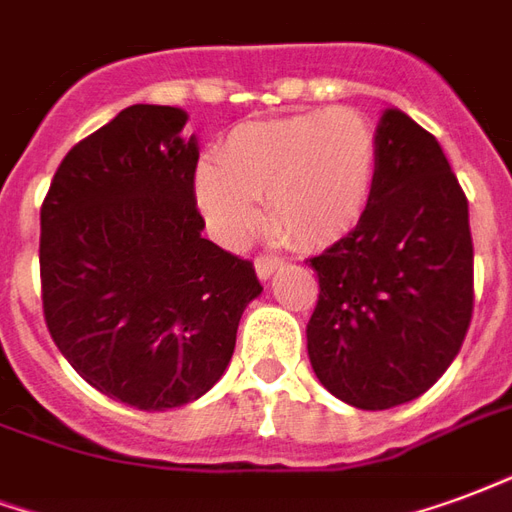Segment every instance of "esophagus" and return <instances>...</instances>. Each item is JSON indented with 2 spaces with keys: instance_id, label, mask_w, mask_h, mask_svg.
<instances>
[{
  "instance_id": "34e87169",
  "label": "esophagus",
  "mask_w": 512,
  "mask_h": 512,
  "mask_svg": "<svg viewBox=\"0 0 512 512\" xmlns=\"http://www.w3.org/2000/svg\"><path fill=\"white\" fill-rule=\"evenodd\" d=\"M279 266H282V260H279V257H274V255H257L255 257V271H257V276H260V279H268V276L274 274Z\"/></svg>"
}]
</instances>
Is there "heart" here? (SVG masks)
I'll return each instance as SVG.
<instances>
[{
    "instance_id": "heart-1",
    "label": "heart",
    "mask_w": 512,
    "mask_h": 512,
    "mask_svg": "<svg viewBox=\"0 0 512 512\" xmlns=\"http://www.w3.org/2000/svg\"><path fill=\"white\" fill-rule=\"evenodd\" d=\"M380 135L358 108H312L246 121L219 143L217 162L195 170V200L211 233L241 244L266 200L274 230L298 246H325L350 233L372 203Z\"/></svg>"
}]
</instances>
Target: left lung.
I'll use <instances>...</instances> for the list:
<instances>
[{
    "instance_id": "obj_1",
    "label": "left lung",
    "mask_w": 512,
    "mask_h": 512,
    "mask_svg": "<svg viewBox=\"0 0 512 512\" xmlns=\"http://www.w3.org/2000/svg\"><path fill=\"white\" fill-rule=\"evenodd\" d=\"M377 135L366 214L309 257L320 282L309 361L358 410H391L429 391L461 350L475 306L467 195L437 138L401 111H385Z\"/></svg>"
}]
</instances>
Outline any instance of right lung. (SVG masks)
Returning a JSON list of instances; mask_svg holds the SVG:
<instances>
[{
  "instance_id": "obj_1",
  "label": "right lung",
  "mask_w": 512,
  "mask_h": 512,
  "mask_svg": "<svg viewBox=\"0 0 512 512\" xmlns=\"http://www.w3.org/2000/svg\"><path fill=\"white\" fill-rule=\"evenodd\" d=\"M187 113L130 105L75 143L40 208L48 333L83 380L138 410L200 399L222 377L255 266L200 236Z\"/></svg>"
}]
</instances>
